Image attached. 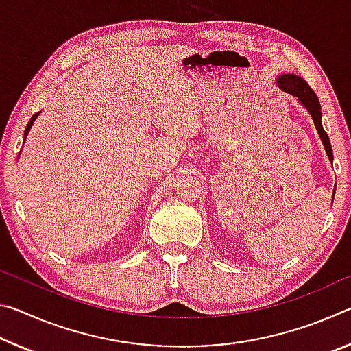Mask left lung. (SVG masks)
<instances>
[{
	"label": "left lung",
	"mask_w": 351,
	"mask_h": 351,
	"mask_svg": "<svg viewBox=\"0 0 351 351\" xmlns=\"http://www.w3.org/2000/svg\"><path fill=\"white\" fill-rule=\"evenodd\" d=\"M277 85L282 91L297 97V100H299V102L305 106L306 111L310 112L313 117L314 127H316L317 133L320 136V141H322V144L325 147V152H326V154H328V159L330 161H332V150H331L330 138H328V134L325 133V130L322 127V112H320V104H319L316 93L311 90L310 85H308V83L302 79V77L294 75V74L278 75Z\"/></svg>",
	"instance_id": "8db88e82"
}]
</instances>
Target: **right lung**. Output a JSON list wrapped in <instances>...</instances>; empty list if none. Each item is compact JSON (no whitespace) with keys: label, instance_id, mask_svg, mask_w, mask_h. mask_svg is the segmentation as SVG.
Segmentation results:
<instances>
[{"label":"right lung","instance_id":"add662e5","mask_svg":"<svg viewBox=\"0 0 351 351\" xmlns=\"http://www.w3.org/2000/svg\"><path fill=\"white\" fill-rule=\"evenodd\" d=\"M40 114V112H37V114H34L32 117H31V121H29V123H27V127H26V130H25V139H26V136H27V133H29V130H31V127H32V123H34V121L35 119H37V116Z\"/></svg>","mask_w":351,"mask_h":351}]
</instances>
